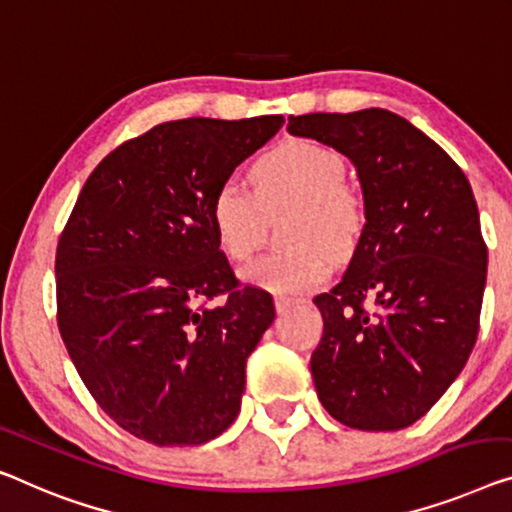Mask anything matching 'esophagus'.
<instances>
[{"label":"esophagus","mask_w":512,"mask_h":512,"mask_svg":"<svg viewBox=\"0 0 512 512\" xmlns=\"http://www.w3.org/2000/svg\"><path fill=\"white\" fill-rule=\"evenodd\" d=\"M296 303H299V299H292V296H282V294L276 296V310L278 312H287Z\"/></svg>","instance_id":"1"}]
</instances>
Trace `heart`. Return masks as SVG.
I'll list each match as a JSON object with an SVG mask.
<instances>
[{
	"instance_id": "heart-1",
	"label": "heart",
	"mask_w": 512,
	"mask_h": 512,
	"mask_svg": "<svg viewBox=\"0 0 512 512\" xmlns=\"http://www.w3.org/2000/svg\"><path fill=\"white\" fill-rule=\"evenodd\" d=\"M335 151L310 140H287L257 160L253 190L225 181L211 197L216 243L234 262H246L262 241V209L292 202L287 239L299 246L264 255L241 271L250 285L278 294H303L329 278L331 255L352 253L365 225L363 200L345 181Z\"/></svg>"
}]
</instances>
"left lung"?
<instances>
[{
  "mask_svg": "<svg viewBox=\"0 0 512 512\" xmlns=\"http://www.w3.org/2000/svg\"><path fill=\"white\" fill-rule=\"evenodd\" d=\"M287 131L347 156L363 190L352 262L315 296L319 402L354 430H402L448 391L476 345L487 248L474 193L455 160L395 112H312L289 117Z\"/></svg>",
  "mask_w": 512,
  "mask_h": 512,
  "instance_id": "1",
  "label": "left lung"
}]
</instances>
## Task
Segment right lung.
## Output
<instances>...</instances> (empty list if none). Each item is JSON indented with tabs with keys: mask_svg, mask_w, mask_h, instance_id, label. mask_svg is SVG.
<instances>
[{
	"mask_svg": "<svg viewBox=\"0 0 512 512\" xmlns=\"http://www.w3.org/2000/svg\"><path fill=\"white\" fill-rule=\"evenodd\" d=\"M285 119L190 117L105 156L59 236L57 322L114 423L156 446H200L234 423L246 361L276 308L239 287L209 204ZM223 293L213 309L204 300Z\"/></svg>",
	"mask_w": 512,
	"mask_h": 512,
	"instance_id": "right-lung-1",
	"label": "right lung"
}]
</instances>
